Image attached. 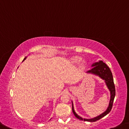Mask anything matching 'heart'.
I'll return each instance as SVG.
<instances>
[{
	"label": "heart",
	"instance_id": "1",
	"mask_svg": "<svg viewBox=\"0 0 129 129\" xmlns=\"http://www.w3.org/2000/svg\"><path fill=\"white\" fill-rule=\"evenodd\" d=\"M81 59H82L81 58V57L79 56H73L70 58V63L72 65L78 64L81 61ZM85 64H86V62H85V61H82L81 62L80 65L81 67H83H83H85Z\"/></svg>",
	"mask_w": 129,
	"mask_h": 129
}]
</instances>
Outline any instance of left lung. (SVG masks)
<instances>
[{"label": "left lung", "mask_w": 129, "mask_h": 129, "mask_svg": "<svg viewBox=\"0 0 129 129\" xmlns=\"http://www.w3.org/2000/svg\"><path fill=\"white\" fill-rule=\"evenodd\" d=\"M92 67H93L91 70L87 71V73H92L95 75L101 77L102 79L105 80L106 84L107 85L108 89L110 91V100L109 102V105L108 106L107 110L106 111L101 114L99 116L95 117L92 119H85V118H81V116L77 115L76 112H75L73 107V102L72 103V111L73 112L74 115L76 117L77 119L81 120H84V121L88 122H95L98 120H99L104 116H106L108 114L111 110L112 107V105H113V102L114 100V98L115 96V85L114 83V79L112 74L110 71L109 67L106 65L105 62H103L102 61H99L98 62H95L92 65Z\"/></svg>", "instance_id": "1"}]
</instances>
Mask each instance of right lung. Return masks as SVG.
Wrapping results in <instances>:
<instances>
[{
    "instance_id": "1",
    "label": "right lung",
    "mask_w": 129,
    "mask_h": 129,
    "mask_svg": "<svg viewBox=\"0 0 129 129\" xmlns=\"http://www.w3.org/2000/svg\"><path fill=\"white\" fill-rule=\"evenodd\" d=\"M26 57H25V58H24V60H23V61H24V60H25V59H26Z\"/></svg>"
}]
</instances>
